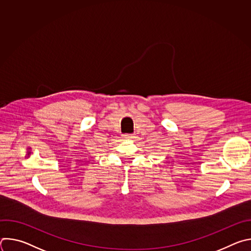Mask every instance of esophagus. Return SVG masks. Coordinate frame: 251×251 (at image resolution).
Wrapping results in <instances>:
<instances>
[{
    "label": "esophagus",
    "mask_w": 251,
    "mask_h": 251,
    "mask_svg": "<svg viewBox=\"0 0 251 251\" xmlns=\"http://www.w3.org/2000/svg\"><path fill=\"white\" fill-rule=\"evenodd\" d=\"M133 137H134L133 134H128V133L122 135V138H123V139H132Z\"/></svg>",
    "instance_id": "1"
}]
</instances>
